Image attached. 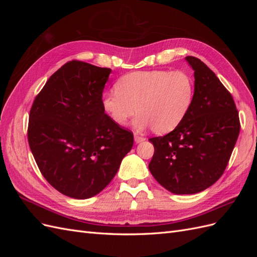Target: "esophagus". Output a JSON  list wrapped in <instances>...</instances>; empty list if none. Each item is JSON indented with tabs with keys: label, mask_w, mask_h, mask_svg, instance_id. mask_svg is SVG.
Returning a JSON list of instances; mask_svg holds the SVG:
<instances>
[{
	"label": "esophagus",
	"mask_w": 257,
	"mask_h": 257,
	"mask_svg": "<svg viewBox=\"0 0 257 257\" xmlns=\"http://www.w3.org/2000/svg\"><path fill=\"white\" fill-rule=\"evenodd\" d=\"M145 137H143V136H141V135H137V134H135V136H134V141H135V143L136 144H139V143H142V142H144L145 141Z\"/></svg>",
	"instance_id": "obj_1"
}]
</instances>
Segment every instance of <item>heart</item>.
<instances>
[{"instance_id": "obj_1", "label": "heart", "mask_w": 257, "mask_h": 257, "mask_svg": "<svg viewBox=\"0 0 257 257\" xmlns=\"http://www.w3.org/2000/svg\"><path fill=\"white\" fill-rule=\"evenodd\" d=\"M115 91L103 96V109L113 123L124 126L133 118L136 130L152 127L157 134L174 130L188 113L195 85L184 71H139L115 82Z\"/></svg>"}]
</instances>
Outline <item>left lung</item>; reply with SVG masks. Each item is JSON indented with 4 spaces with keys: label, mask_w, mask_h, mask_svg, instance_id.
I'll list each match as a JSON object with an SVG mask.
<instances>
[{
    "label": "left lung",
    "mask_w": 257,
    "mask_h": 257,
    "mask_svg": "<svg viewBox=\"0 0 257 257\" xmlns=\"http://www.w3.org/2000/svg\"><path fill=\"white\" fill-rule=\"evenodd\" d=\"M185 60L195 78L191 108L174 131L149 139L154 146L150 173L178 195L199 193L219 180L240 131L230 93L204 62L191 56Z\"/></svg>",
    "instance_id": "left-lung-1"
}]
</instances>
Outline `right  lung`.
Wrapping results in <instances>:
<instances>
[{
	"label": "right lung",
	"instance_id": "obj_1",
	"mask_svg": "<svg viewBox=\"0 0 257 257\" xmlns=\"http://www.w3.org/2000/svg\"><path fill=\"white\" fill-rule=\"evenodd\" d=\"M110 73L85 62H67L31 108V151L46 180L68 197L87 199L103 191L133 147V133L116 125L103 109Z\"/></svg>",
	"mask_w": 257,
	"mask_h": 257
}]
</instances>
